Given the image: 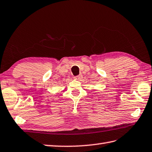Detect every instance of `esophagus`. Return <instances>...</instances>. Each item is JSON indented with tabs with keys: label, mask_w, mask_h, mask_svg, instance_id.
I'll return each mask as SVG.
<instances>
[{
	"label": "esophagus",
	"mask_w": 152,
	"mask_h": 152,
	"mask_svg": "<svg viewBox=\"0 0 152 152\" xmlns=\"http://www.w3.org/2000/svg\"><path fill=\"white\" fill-rule=\"evenodd\" d=\"M81 77H82V76L80 75H77L76 77H75V79H77V80H79V79H81Z\"/></svg>",
	"instance_id": "34e87169"
}]
</instances>
